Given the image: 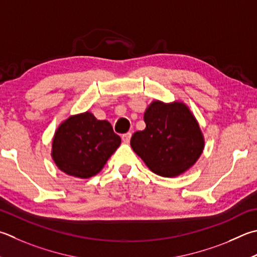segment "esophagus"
Instances as JSON below:
<instances>
[{
	"instance_id": "esophagus-1",
	"label": "esophagus",
	"mask_w": 257,
	"mask_h": 257,
	"mask_svg": "<svg viewBox=\"0 0 257 257\" xmlns=\"http://www.w3.org/2000/svg\"><path fill=\"white\" fill-rule=\"evenodd\" d=\"M121 138H122V141H123V143H125V144H128L129 142H130V138H132V134L130 133H127V134H123L122 136H121Z\"/></svg>"
}]
</instances>
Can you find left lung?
I'll list each match as a JSON object with an SVG mask.
<instances>
[{
	"label": "left lung",
	"instance_id": "obj_1",
	"mask_svg": "<svg viewBox=\"0 0 257 257\" xmlns=\"http://www.w3.org/2000/svg\"><path fill=\"white\" fill-rule=\"evenodd\" d=\"M144 121L146 128L133 135L130 145L155 174L180 175L201 155L204 145L201 130L181 102H153L145 111Z\"/></svg>",
	"mask_w": 257,
	"mask_h": 257
}]
</instances>
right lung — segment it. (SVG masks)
I'll return each mask as SVG.
<instances>
[{"mask_svg": "<svg viewBox=\"0 0 257 257\" xmlns=\"http://www.w3.org/2000/svg\"><path fill=\"white\" fill-rule=\"evenodd\" d=\"M120 144L109 121L97 120L85 112L73 115L59 125L51 156L66 174L87 179L103 169Z\"/></svg>", "mask_w": 257, "mask_h": 257, "instance_id": "right-lung-1", "label": "right lung"}]
</instances>
